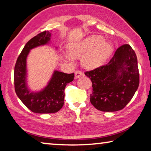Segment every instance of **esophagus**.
Returning <instances> with one entry per match:
<instances>
[{
  "label": "esophagus",
  "instance_id": "1",
  "mask_svg": "<svg viewBox=\"0 0 151 151\" xmlns=\"http://www.w3.org/2000/svg\"><path fill=\"white\" fill-rule=\"evenodd\" d=\"M75 78H76H76L81 77V76H83V73H82V71H81V70H76V71L75 72Z\"/></svg>",
  "mask_w": 151,
  "mask_h": 151
}]
</instances>
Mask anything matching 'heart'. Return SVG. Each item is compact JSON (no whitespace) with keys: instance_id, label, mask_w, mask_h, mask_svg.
<instances>
[{"instance_id":"1","label":"heart","mask_w":151,"mask_h":151,"mask_svg":"<svg viewBox=\"0 0 151 151\" xmlns=\"http://www.w3.org/2000/svg\"><path fill=\"white\" fill-rule=\"evenodd\" d=\"M113 45L101 35H91L81 41L72 44L68 54L72 58L81 57L83 66L93 70L104 65L113 53Z\"/></svg>"}]
</instances>
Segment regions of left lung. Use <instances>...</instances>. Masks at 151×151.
Instances as JSON below:
<instances>
[{
    "mask_svg": "<svg viewBox=\"0 0 151 151\" xmlns=\"http://www.w3.org/2000/svg\"><path fill=\"white\" fill-rule=\"evenodd\" d=\"M85 75L92 83L90 102L103 112L123 109L133 98L140 83L137 56L128 44L119 47L108 64L85 72Z\"/></svg>",
    "mask_w": 151,
    "mask_h": 151,
    "instance_id": "1",
    "label": "left lung"
}]
</instances>
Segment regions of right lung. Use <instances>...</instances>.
<instances>
[{"label":"right lung","mask_w":151,"mask_h":151,"mask_svg":"<svg viewBox=\"0 0 151 151\" xmlns=\"http://www.w3.org/2000/svg\"><path fill=\"white\" fill-rule=\"evenodd\" d=\"M51 34L43 31L32 38L26 44L18 56L14 69L15 91L24 104L35 113H54L64 105V89L73 81L75 74L54 72L45 89L39 93H30L26 85V64L27 55L34 47L45 45L50 40Z\"/></svg>","instance_id":"1"}]
</instances>
